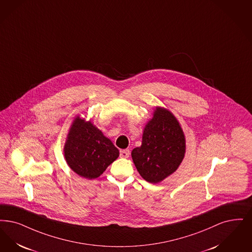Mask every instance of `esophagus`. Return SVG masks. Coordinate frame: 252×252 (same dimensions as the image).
<instances>
[{
    "label": "esophagus",
    "instance_id": "obj_1",
    "mask_svg": "<svg viewBox=\"0 0 252 252\" xmlns=\"http://www.w3.org/2000/svg\"><path fill=\"white\" fill-rule=\"evenodd\" d=\"M129 155H130V151L128 149H125V150H121L120 151V157L123 158H129Z\"/></svg>",
    "mask_w": 252,
    "mask_h": 252
}]
</instances>
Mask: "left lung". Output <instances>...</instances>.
Segmentation results:
<instances>
[{"label":"left lung","mask_w":252,"mask_h":252,"mask_svg":"<svg viewBox=\"0 0 252 252\" xmlns=\"http://www.w3.org/2000/svg\"><path fill=\"white\" fill-rule=\"evenodd\" d=\"M186 137L171 111L156 107L146 123L140 147L131 152L137 171L145 181L158 184L177 171L186 154Z\"/></svg>","instance_id":"obj_1"}]
</instances>
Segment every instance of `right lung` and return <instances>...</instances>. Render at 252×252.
<instances>
[{"label":"right lung","mask_w":252,"mask_h":252,"mask_svg":"<svg viewBox=\"0 0 252 252\" xmlns=\"http://www.w3.org/2000/svg\"><path fill=\"white\" fill-rule=\"evenodd\" d=\"M119 150L91 120L80 115L72 122L63 146L68 167L81 177H99L119 157Z\"/></svg>","instance_id":"right-lung-1"}]
</instances>
